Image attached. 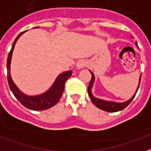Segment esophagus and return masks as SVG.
Instances as JSON below:
<instances>
[{"instance_id":"1","label":"esophagus","mask_w":151,"mask_h":151,"mask_svg":"<svg viewBox=\"0 0 151 151\" xmlns=\"http://www.w3.org/2000/svg\"><path fill=\"white\" fill-rule=\"evenodd\" d=\"M86 65V63L84 61H78V63L77 64V68H78V69H82V68H84Z\"/></svg>"}]
</instances>
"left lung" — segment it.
Segmentation results:
<instances>
[{"mask_svg":"<svg viewBox=\"0 0 151 151\" xmlns=\"http://www.w3.org/2000/svg\"><path fill=\"white\" fill-rule=\"evenodd\" d=\"M91 75H92V78H91L90 84H89V86H88V93H89L90 98H91L92 102L94 104V106L98 107V108H99V109H101V110L107 111V112H117V111H120V110L125 109L132 101V100L135 97L134 94L132 98L129 99V101H126V102H122V103H117V102H113V101H104V100H101V99H98V98H94L93 96L92 93H91V89H92L93 84V81H94V75H93V73H91ZM140 81H141V76H140V78H139V83H140ZM138 88H139V85H138L137 91H138Z\"/></svg>","mask_w":151,"mask_h":151,"instance_id":"obj_1","label":"left lung"}]
</instances>
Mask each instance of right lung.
I'll list each match as a JSON object with an SVG mask.
<instances>
[{
	"label": "right lung",
	"mask_w": 151,
	"mask_h": 151,
	"mask_svg": "<svg viewBox=\"0 0 151 151\" xmlns=\"http://www.w3.org/2000/svg\"><path fill=\"white\" fill-rule=\"evenodd\" d=\"M24 32H22L19 34L15 41L13 42L12 49L10 50L9 56L7 59V77H8V83L9 86V88L11 91L13 92V95L15 98L18 100L21 103L26 107L28 109L32 110H47L49 108L53 107L54 105L57 104V102L59 101L61 98L63 91H64L65 84V81L68 80L71 74L72 71H67V72L62 73L57 78V79L54 81V83L48 90L47 92L44 93L43 94L37 96H27L24 94L23 93L21 92L19 89L17 87V86L14 84L13 79L10 76V62H11V58H12V53H13V49L15 46L17 41L21 36L24 33Z\"/></svg>",
	"instance_id": "right-lung-1"
}]
</instances>
